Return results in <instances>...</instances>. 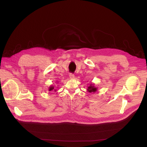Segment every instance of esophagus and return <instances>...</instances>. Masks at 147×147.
I'll use <instances>...</instances> for the list:
<instances>
[{
  "label": "esophagus",
  "mask_w": 147,
  "mask_h": 147,
  "mask_svg": "<svg viewBox=\"0 0 147 147\" xmlns=\"http://www.w3.org/2000/svg\"><path fill=\"white\" fill-rule=\"evenodd\" d=\"M69 77H70V79H73L74 78V75L73 74H72V73H70L69 74Z\"/></svg>",
  "instance_id": "34e87169"
}]
</instances>
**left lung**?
Segmentation results:
<instances>
[{
    "label": "left lung",
    "mask_w": 147,
    "mask_h": 147,
    "mask_svg": "<svg viewBox=\"0 0 147 147\" xmlns=\"http://www.w3.org/2000/svg\"><path fill=\"white\" fill-rule=\"evenodd\" d=\"M87 91L89 92H95L98 90V88L95 87L94 86V84L91 83L90 86L88 87V88L87 89Z\"/></svg>",
    "instance_id": "1"
}]
</instances>
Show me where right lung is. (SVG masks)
<instances>
[{"mask_svg": "<svg viewBox=\"0 0 147 147\" xmlns=\"http://www.w3.org/2000/svg\"><path fill=\"white\" fill-rule=\"evenodd\" d=\"M49 91H53V90H54V91H56V90H55V87L53 86H51L49 87Z\"/></svg>", "mask_w": 147, "mask_h": 147, "instance_id": "right-lung-1", "label": "right lung"}]
</instances>
